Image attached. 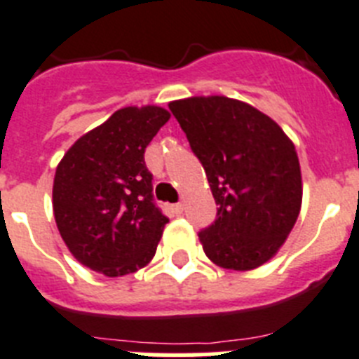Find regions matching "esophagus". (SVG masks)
I'll list each match as a JSON object with an SVG mask.
<instances>
[{"mask_svg":"<svg viewBox=\"0 0 359 359\" xmlns=\"http://www.w3.org/2000/svg\"><path fill=\"white\" fill-rule=\"evenodd\" d=\"M170 210H171V213H173V215H180V213H182V210H184V205L180 204V202H177V204L170 205Z\"/></svg>","mask_w":359,"mask_h":359,"instance_id":"obj_1","label":"esophagus"}]
</instances>
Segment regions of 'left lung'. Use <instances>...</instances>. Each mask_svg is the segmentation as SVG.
<instances>
[{
  "instance_id": "left-lung-1",
  "label": "left lung",
  "mask_w": 359,
  "mask_h": 359,
  "mask_svg": "<svg viewBox=\"0 0 359 359\" xmlns=\"http://www.w3.org/2000/svg\"><path fill=\"white\" fill-rule=\"evenodd\" d=\"M170 110L218 205L215 222L198 233L205 257L233 271L266 264L300 213L294 144L266 114L224 95L173 101Z\"/></svg>"
}]
</instances>
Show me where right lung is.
<instances>
[{
  "label": "right lung",
  "mask_w": 359,
  "mask_h": 359,
  "mask_svg": "<svg viewBox=\"0 0 359 359\" xmlns=\"http://www.w3.org/2000/svg\"><path fill=\"white\" fill-rule=\"evenodd\" d=\"M168 119L158 106H128L77 139L59 162L55 224L83 266L123 276L154 258L168 217L155 204L144 151Z\"/></svg>",
  "instance_id": "right-lung-1"
}]
</instances>
